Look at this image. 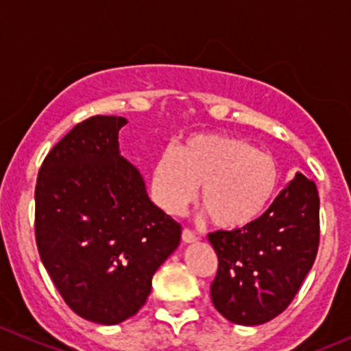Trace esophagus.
I'll list each match as a JSON object with an SVG mask.
<instances>
[{
  "instance_id": "34e87169",
  "label": "esophagus",
  "mask_w": 351,
  "mask_h": 351,
  "mask_svg": "<svg viewBox=\"0 0 351 351\" xmlns=\"http://www.w3.org/2000/svg\"><path fill=\"white\" fill-rule=\"evenodd\" d=\"M182 241L186 242V244H191V242H195L197 241V235L194 234V230H191V228H183L182 230Z\"/></svg>"
}]
</instances>
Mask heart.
I'll return each instance as SVG.
<instances>
[{"instance_id": "1", "label": "heart", "mask_w": 351, "mask_h": 351, "mask_svg": "<svg viewBox=\"0 0 351 351\" xmlns=\"http://www.w3.org/2000/svg\"><path fill=\"white\" fill-rule=\"evenodd\" d=\"M199 192L215 227L239 230L254 223L279 185V166L268 152L227 133H195L157 157L152 189L169 215H180Z\"/></svg>"}]
</instances>
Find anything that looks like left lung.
Listing matches in <instances>:
<instances>
[{
	"label": "left lung",
	"instance_id": "8db88e82",
	"mask_svg": "<svg viewBox=\"0 0 351 351\" xmlns=\"http://www.w3.org/2000/svg\"><path fill=\"white\" fill-rule=\"evenodd\" d=\"M319 192L301 173L254 223L208 235L218 256L215 308L241 326L275 319L296 296L319 251Z\"/></svg>",
	"mask_w": 351,
	"mask_h": 351
}]
</instances>
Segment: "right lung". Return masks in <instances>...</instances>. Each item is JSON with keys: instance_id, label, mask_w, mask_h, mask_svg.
Listing matches in <instances>:
<instances>
[{"instance_id": "obj_1", "label": "right lung", "mask_w": 351, "mask_h": 351, "mask_svg": "<svg viewBox=\"0 0 351 351\" xmlns=\"http://www.w3.org/2000/svg\"><path fill=\"white\" fill-rule=\"evenodd\" d=\"M128 121L93 116L48 152L36 182L39 256L69 308L114 326L135 315L152 275L178 247L182 225L149 199L119 154Z\"/></svg>"}]
</instances>
